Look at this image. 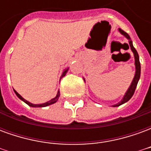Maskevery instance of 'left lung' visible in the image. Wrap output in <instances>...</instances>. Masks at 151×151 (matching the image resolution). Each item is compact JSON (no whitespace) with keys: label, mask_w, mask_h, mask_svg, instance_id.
<instances>
[{"label":"left lung","mask_w":151,"mask_h":151,"mask_svg":"<svg viewBox=\"0 0 151 151\" xmlns=\"http://www.w3.org/2000/svg\"><path fill=\"white\" fill-rule=\"evenodd\" d=\"M119 31H120L121 34L124 35L125 37L129 40V46L130 48L132 50V52H133V55H134V59H135V68H136V72H135V75H134V78H133V81H132V83H131V85L128 89V91L125 93V95H124L123 99H122V100L120 102H119L118 104H116L113 105L112 107H118V106H120V105L123 104L124 103H126L130 99L132 98V96L134 94V91H135V89L137 87V82L139 81L140 78V75H141V65H140V61H139V56H138V54H137V52L136 51V49L134 48V47L133 45V43H132V40H130V36L129 35L127 34L125 31H124L123 30H121V29H119Z\"/></svg>","instance_id":"8db88e82"}]
</instances>
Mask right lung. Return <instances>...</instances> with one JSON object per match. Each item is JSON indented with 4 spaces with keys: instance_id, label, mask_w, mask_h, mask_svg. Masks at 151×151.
<instances>
[{
    "instance_id": "right-lung-1",
    "label": "right lung",
    "mask_w": 151,
    "mask_h": 151,
    "mask_svg": "<svg viewBox=\"0 0 151 151\" xmlns=\"http://www.w3.org/2000/svg\"><path fill=\"white\" fill-rule=\"evenodd\" d=\"M68 70H69V68H67V69H65V70H64V72H63L62 75H61V77H60V79L62 78L63 77H65L66 74V73L68 72ZM15 94H16V95L18 96V98L20 99L21 100H22L23 102H25L26 104L27 105H29L30 107H33V108H43V107H47V106H48V105H51V104H55L57 100H58V99H59L60 97V91H58V92H57V95H56V96L55 97V98L52 99L51 100H49L48 102H46V103H44V104H31V103H30V102H28L27 100H26L25 99H23L21 95L18 94V92L16 91H14Z\"/></svg>"
}]
</instances>
